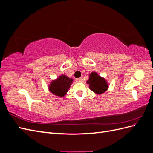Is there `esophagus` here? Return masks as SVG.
<instances>
[{
    "instance_id": "esophagus-1",
    "label": "esophagus",
    "mask_w": 153,
    "mask_h": 153,
    "mask_svg": "<svg viewBox=\"0 0 153 153\" xmlns=\"http://www.w3.org/2000/svg\"><path fill=\"white\" fill-rule=\"evenodd\" d=\"M76 81H77V82H81V81H82V78H77V79H76Z\"/></svg>"
}]
</instances>
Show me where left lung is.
<instances>
[{"instance_id": "left-lung-1", "label": "left lung", "mask_w": 153, "mask_h": 153, "mask_svg": "<svg viewBox=\"0 0 153 153\" xmlns=\"http://www.w3.org/2000/svg\"><path fill=\"white\" fill-rule=\"evenodd\" d=\"M89 89L96 94H102L108 89V83L105 78L95 71L89 74V79L86 81Z\"/></svg>"}]
</instances>
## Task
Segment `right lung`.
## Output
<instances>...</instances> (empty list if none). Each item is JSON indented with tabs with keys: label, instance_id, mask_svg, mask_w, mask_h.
<instances>
[{
	"label": "right lung",
	"instance_id": "add662e5",
	"mask_svg": "<svg viewBox=\"0 0 153 153\" xmlns=\"http://www.w3.org/2000/svg\"><path fill=\"white\" fill-rule=\"evenodd\" d=\"M73 79L65 75H61L56 79L53 80L48 85V90L52 94L63 98L67 94Z\"/></svg>",
	"mask_w": 153,
	"mask_h": 153
}]
</instances>
